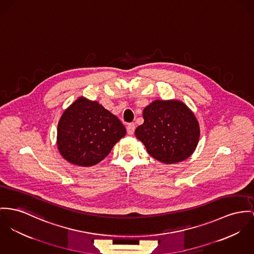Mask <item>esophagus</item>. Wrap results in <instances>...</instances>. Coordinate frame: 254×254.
I'll return each mask as SVG.
<instances>
[{"label": "esophagus", "instance_id": "esophagus-1", "mask_svg": "<svg viewBox=\"0 0 254 254\" xmlns=\"http://www.w3.org/2000/svg\"><path fill=\"white\" fill-rule=\"evenodd\" d=\"M127 133L129 135H132L134 133V130H135V125L133 123H130L127 125Z\"/></svg>", "mask_w": 254, "mask_h": 254}]
</instances>
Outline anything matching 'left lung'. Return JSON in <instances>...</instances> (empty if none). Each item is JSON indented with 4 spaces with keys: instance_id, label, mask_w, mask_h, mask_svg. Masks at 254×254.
<instances>
[{
    "instance_id": "obj_1",
    "label": "left lung",
    "mask_w": 254,
    "mask_h": 254,
    "mask_svg": "<svg viewBox=\"0 0 254 254\" xmlns=\"http://www.w3.org/2000/svg\"><path fill=\"white\" fill-rule=\"evenodd\" d=\"M144 123L135 136L160 162H181L195 151L200 127L193 112L178 99L154 100L143 110Z\"/></svg>"
}]
</instances>
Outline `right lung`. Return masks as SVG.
Listing matches in <instances>:
<instances>
[{
  "label": "right lung",
  "mask_w": 254,
  "mask_h": 254,
  "mask_svg": "<svg viewBox=\"0 0 254 254\" xmlns=\"http://www.w3.org/2000/svg\"><path fill=\"white\" fill-rule=\"evenodd\" d=\"M126 133V127L115 115L98 101L80 97L60 118L57 147L68 162L89 167L108 156Z\"/></svg>",
  "instance_id": "add662e5"
}]
</instances>
